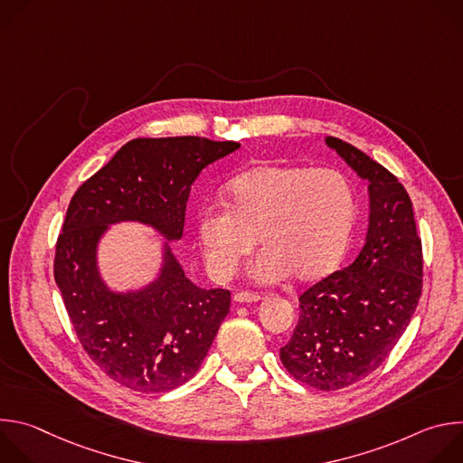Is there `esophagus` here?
<instances>
[{
  "label": "esophagus",
  "mask_w": 463,
  "mask_h": 463,
  "mask_svg": "<svg viewBox=\"0 0 463 463\" xmlns=\"http://www.w3.org/2000/svg\"><path fill=\"white\" fill-rule=\"evenodd\" d=\"M232 298H234V302H258L260 295L252 293V291H238V293H234Z\"/></svg>",
  "instance_id": "obj_1"
}]
</instances>
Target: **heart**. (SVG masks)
I'll return each instance as SVG.
<instances>
[{"label":"heart","mask_w":463,"mask_h":463,"mask_svg":"<svg viewBox=\"0 0 463 463\" xmlns=\"http://www.w3.org/2000/svg\"><path fill=\"white\" fill-rule=\"evenodd\" d=\"M227 207L209 205L197 220L205 263L218 280L229 279L250 254L256 236L263 250L252 277L277 282L289 273L317 280L341 260L352 234L357 197L337 170L261 165L227 184Z\"/></svg>","instance_id":"obj_1"}]
</instances>
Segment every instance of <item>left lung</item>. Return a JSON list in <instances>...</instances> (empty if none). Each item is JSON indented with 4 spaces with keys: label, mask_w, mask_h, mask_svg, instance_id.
<instances>
[{
    "label": "left lung",
    "mask_w": 463,
    "mask_h": 463,
    "mask_svg": "<svg viewBox=\"0 0 463 463\" xmlns=\"http://www.w3.org/2000/svg\"><path fill=\"white\" fill-rule=\"evenodd\" d=\"M326 143L368 181L366 241L348 268L298 297V324L280 361L304 384L339 390L377 370L405 334L421 297L423 250L398 177L350 143Z\"/></svg>",
    "instance_id": "left-lung-1"
}]
</instances>
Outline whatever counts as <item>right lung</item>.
Returning <instances> with one entry per match:
<instances>
[{
	"label": "right lung",
	"instance_id": "right-lung-1",
	"mask_svg": "<svg viewBox=\"0 0 463 463\" xmlns=\"http://www.w3.org/2000/svg\"><path fill=\"white\" fill-rule=\"evenodd\" d=\"M238 148L192 136L134 139L71 197L56 240L54 280L84 352L122 386L157 393L192 379L229 313L231 291L194 286L166 250L152 286L111 293L97 271V241L124 220L181 238L192 183Z\"/></svg>",
	"mask_w": 463,
	"mask_h": 463
}]
</instances>
